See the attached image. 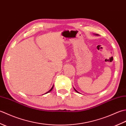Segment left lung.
I'll list each match as a JSON object with an SVG mask.
<instances>
[{
    "mask_svg": "<svg viewBox=\"0 0 126 126\" xmlns=\"http://www.w3.org/2000/svg\"><path fill=\"white\" fill-rule=\"evenodd\" d=\"M75 91H76V92L77 93H79V92H77V90H76L75 89Z\"/></svg>",
    "mask_w": 126,
    "mask_h": 126,
    "instance_id": "1",
    "label": "left lung"
}]
</instances>
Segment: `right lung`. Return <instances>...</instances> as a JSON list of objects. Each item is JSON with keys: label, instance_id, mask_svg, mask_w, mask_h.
I'll return each mask as SVG.
<instances>
[{"label": "right lung", "instance_id": "right-lung-1", "mask_svg": "<svg viewBox=\"0 0 126 126\" xmlns=\"http://www.w3.org/2000/svg\"><path fill=\"white\" fill-rule=\"evenodd\" d=\"M53 87H52L51 88V89H50V90L49 91V92H47V93L46 94H47V93H49L50 92H51V90H52V89H53Z\"/></svg>", "mask_w": 126, "mask_h": 126}]
</instances>
